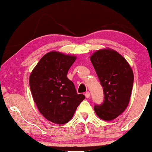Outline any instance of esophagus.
<instances>
[{
    "instance_id": "obj_1",
    "label": "esophagus",
    "mask_w": 152,
    "mask_h": 152,
    "mask_svg": "<svg viewBox=\"0 0 152 152\" xmlns=\"http://www.w3.org/2000/svg\"><path fill=\"white\" fill-rule=\"evenodd\" d=\"M85 96H86V97L87 99H88V98H90V93L89 92H86V94H85Z\"/></svg>"
}]
</instances>
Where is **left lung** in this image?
Returning a JSON list of instances; mask_svg holds the SVG:
<instances>
[{
  "label": "left lung",
  "mask_w": 152,
  "mask_h": 152,
  "mask_svg": "<svg viewBox=\"0 0 152 152\" xmlns=\"http://www.w3.org/2000/svg\"><path fill=\"white\" fill-rule=\"evenodd\" d=\"M90 58L104 94V102L96 104L94 111L100 118L111 121L128 106L133 88V71L121 54L109 48L97 50Z\"/></svg>",
  "instance_id": "1"
}]
</instances>
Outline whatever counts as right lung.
<instances>
[{
	"mask_svg": "<svg viewBox=\"0 0 152 152\" xmlns=\"http://www.w3.org/2000/svg\"><path fill=\"white\" fill-rule=\"evenodd\" d=\"M76 58L56 51L44 55L30 75L29 85L38 111L48 121L67 123L85 99L67 78Z\"/></svg>",
	"mask_w": 152,
	"mask_h": 152,
	"instance_id": "1",
	"label": "right lung"
}]
</instances>
